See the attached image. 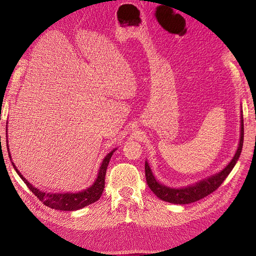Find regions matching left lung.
<instances>
[{
    "mask_svg": "<svg viewBox=\"0 0 256 256\" xmlns=\"http://www.w3.org/2000/svg\"><path fill=\"white\" fill-rule=\"evenodd\" d=\"M242 142H244V120H242V112H240V144L234 156L232 159L229 162L226 167L222 170H220L216 174L208 176L198 182H196L194 184L185 186V188H170L167 186L156 178L152 170H151L149 162L146 160V184L150 190L157 196L160 200L174 203V204H188V203L196 202L201 200L210 193L214 192L222 182L227 178V176L230 174L232 168L235 167L237 160L240 159V156L242 148Z\"/></svg>",
    "mask_w": 256,
    "mask_h": 256,
    "instance_id": "8db88e82",
    "label": "left lung"
}]
</instances>
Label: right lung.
I'll return each mask as SVG.
<instances>
[{
	"instance_id": "obj_1",
	"label": "right lung",
	"mask_w": 256,
	"mask_h": 256,
	"mask_svg": "<svg viewBox=\"0 0 256 256\" xmlns=\"http://www.w3.org/2000/svg\"><path fill=\"white\" fill-rule=\"evenodd\" d=\"M6 130H8V125H6ZM8 132V131H6ZM6 146H8V157H10L12 166L16 172V174L20 176V178L22 180L26 185L28 186L29 190L36 196L40 200L44 203L45 206L48 208H52V209L55 210H62V211H76L82 209L86 206L92 204V203L98 201L100 198L104 188H105V176H106V170H107V166L110 164V160L112 158V154L115 152L118 148L112 149L110 154H106V157L102 159V162L100 164V167H99L98 174L96 180H94V183L86 188L84 190H79V192H66V193H46L44 190H40V188H36L34 186H32L29 182L24 178V175L18 170V168L16 167L14 162H12L11 159V154H10V150H8V133H6Z\"/></svg>"
}]
</instances>
